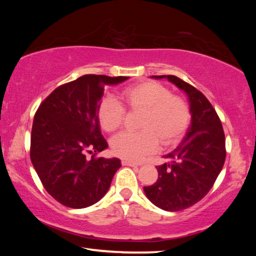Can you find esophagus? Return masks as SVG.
Instances as JSON below:
<instances>
[{
	"label": "esophagus",
	"mask_w": 256,
	"mask_h": 256,
	"mask_svg": "<svg viewBox=\"0 0 256 256\" xmlns=\"http://www.w3.org/2000/svg\"><path fill=\"white\" fill-rule=\"evenodd\" d=\"M122 165L130 166V167H136V164H134V162H128V160H122Z\"/></svg>",
	"instance_id": "esophagus-1"
}]
</instances>
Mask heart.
<instances>
[{
    "label": "heart",
    "instance_id": "obj_1",
    "mask_svg": "<svg viewBox=\"0 0 256 256\" xmlns=\"http://www.w3.org/2000/svg\"><path fill=\"white\" fill-rule=\"evenodd\" d=\"M121 99L130 110L142 113L138 134L123 132L111 140L112 152L123 160H142L154 153L160 143L170 146L182 138L190 122V108L182 96H172L164 84L146 81L125 89ZM98 118L106 132L121 126L124 108L112 96H104L98 106Z\"/></svg>",
    "mask_w": 256,
    "mask_h": 256
}]
</instances>
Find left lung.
<instances>
[{
    "mask_svg": "<svg viewBox=\"0 0 256 256\" xmlns=\"http://www.w3.org/2000/svg\"><path fill=\"white\" fill-rule=\"evenodd\" d=\"M167 79L187 96L190 122L182 143L157 166L158 179L144 192L152 204L165 211H179L197 204L209 192L226 160L224 132L218 114L194 86L175 76H152Z\"/></svg>",
    "mask_w": 256,
    "mask_h": 256,
    "instance_id": "8db88e82",
    "label": "left lung"
}]
</instances>
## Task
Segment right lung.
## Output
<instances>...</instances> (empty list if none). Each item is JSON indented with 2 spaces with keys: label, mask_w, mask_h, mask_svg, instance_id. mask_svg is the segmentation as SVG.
I'll return each instance as SVG.
<instances>
[{
  "label": "right lung",
  "mask_w": 256,
  "mask_h": 256,
  "mask_svg": "<svg viewBox=\"0 0 256 256\" xmlns=\"http://www.w3.org/2000/svg\"><path fill=\"white\" fill-rule=\"evenodd\" d=\"M130 77L86 74L58 86L35 114L30 160L46 192L74 209L86 208L104 197L121 160H86V152L108 148L102 136L98 106L106 86Z\"/></svg>",
  "instance_id": "right-lung-1"
}]
</instances>
